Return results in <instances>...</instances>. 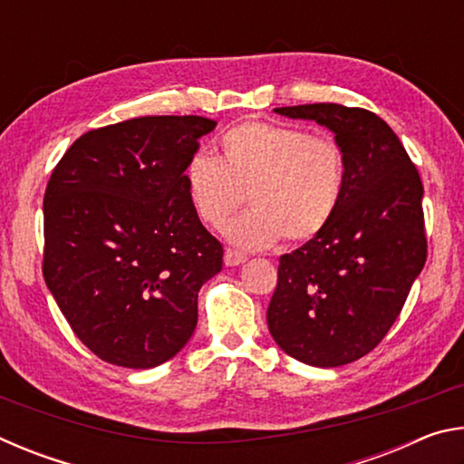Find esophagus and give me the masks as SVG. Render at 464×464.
<instances>
[{
	"mask_svg": "<svg viewBox=\"0 0 464 464\" xmlns=\"http://www.w3.org/2000/svg\"><path fill=\"white\" fill-rule=\"evenodd\" d=\"M246 260H247V257L243 256L241 251H235L231 247L225 249V266H239V264H243Z\"/></svg>",
	"mask_w": 464,
	"mask_h": 464,
	"instance_id": "34e87169",
	"label": "esophagus"
}]
</instances>
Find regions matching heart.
<instances>
[{
	"label": "heart",
	"mask_w": 464,
	"mask_h": 464,
	"mask_svg": "<svg viewBox=\"0 0 464 464\" xmlns=\"http://www.w3.org/2000/svg\"><path fill=\"white\" fill-rule=\"evenodd\" d=\"M194 215L221 229L241 207L254 210L227 227L241 249H266L285 237L303 243L332 223L345 186V155L334 137L266 121H247L221 139V160L198 153L184 169Z\"/></svg>",
	"instance_id": "1"
}]
</instances>
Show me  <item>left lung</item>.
<instances>
[{"label":"left lung","mask_w":464,"mask_h":464,"mask_svg":"<svg viewBox=\"0 0 464 464\" xmlns=\"http://www.w3.org/2000/svg\"><path fill=\"white\" fill-rule=\"evenodd\" d=\"M274 112L334 130L345 186L332 223L280 256L266 319L288 356L321 368L350 364L382 342L426 264L421 178L371 110L303 104Z\"/></svg>","instance_id":"8db88e82"}]
</instances>
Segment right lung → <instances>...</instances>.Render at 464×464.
I'll return each mask as SVG.
<instances>
[{"label":"right lung","instance_id":"right-lung-1","mask_svg":"<svg viewBox=\"0 0 464 464\" xmlns=\"http://www.w3.org/2000/svg\"><path fill=\"white\" fill-rule=\"evenodd\" d=\"M204 116H140L88 130L44 190L43 276L83 345L104 362L153 368L198 321V290L223 246L194 215L184 169Z\"/></svg>","mask_w":464,"mask_h":464}]
</instances>
